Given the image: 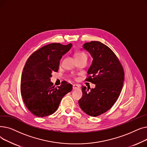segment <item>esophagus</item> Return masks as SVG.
<instances>
[{
	"mask_svg": "<svg viewBox=\"0 0 147 147\" xmlns=\"http://www.w3.org/2000/svg\"><path fill=\"white\" fill-rule=\"evenodd\" d=\"M80 84H74L73 85V90H76V89H79V88H80Z\"/></svg>",
	"mask_w": 147,
	"mask_h": 147,
	"instance_id": "34e87169",
	"label": "esophagus"
}]
</instances>
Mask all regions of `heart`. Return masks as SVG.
<instances>
[{
  "instance_id": "heart-1",
  "label": "heart",
  "mask_w": 147,
  "mask_h": 147,
  "mask_svg": "<svg viewBox=\"0 0 147 147\" xmlns=\"http://www.w3.org/2000/svg\"><path fill=\"white\" fill-rule=\"evenodd\" d=\"M74 56L76 59H78L82 57H86V54L83 52H77L75 53Z\"/></svg>"
}]
</instances>
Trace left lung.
I'll list each match as a JSON object with an SVG mask.
<instances>
[{
  "mask_svg": "<svg viewBox=\"0 0 147 147\" xmlns=\"http://www.w3.org/2000/svg\"><path fill=\"white\" fill-rule=\"evenodd\" d=\"M83 48L93 58L85 80L95 84L94 89L82 86V96L79 100L81 109L92 117L109 110L121 91L125 73L120 61L113 51L98 41L84 43Z\"/></svg>",
  "mask_w": 147,
  "mask_h": 147,
  "instance_id": "1",
  "label": "left lung"
}]
</instances>
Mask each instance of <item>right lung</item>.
<instances>
[{
  "label": "right lung",
  "mask_w": 147,
  "mask_h": 147,
  "mask_svg": "<svg viewBox=\"0 0 147 147\" xmlns=\"http://www.w3.org/2000/svg\"><path fill=\"white\" fill-rule=\"evenodd\" d=\"M71 46V43L45 45L33 53L26 63L21 93L27 109L36 116L43 117L55 113L62 98L73 89L66 82L55 88L51 82L52 73L58 71L60 59Z\"/></svg>",
  "instance_id": "right-lung-1"
}]
</instances>
